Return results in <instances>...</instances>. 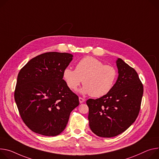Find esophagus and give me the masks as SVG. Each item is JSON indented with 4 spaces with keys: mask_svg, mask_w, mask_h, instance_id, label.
<instances>
[{
    "mask_svg": "<svg viewBox=\"0 0 159 159\" xmlns=\"http://www.w3.org/2000/svg\"><path fill=\"white\" fill-rule=\"evenodd\" d=\"M79 99L80 103H84V102H85V99H84V98H81V97H79Z\"/></svg>",
    "mask_w": 159,
    "mask_h": 159,
    "instance_id": "1",
    "label": "esophagus"
}]
</instances>
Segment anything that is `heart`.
<instances>
[{
  "label": "heart",
  "instance_id": "1",
  "mask_svg": "<svg viewBox=\"0 0 159 159\" xmlns=\"http://www.w3.org/2000/svg\"><path fill=\"white\" fill-rule=\"evenodd\" d=\"M63 77L70 89L76 90L82 81V93L99 98L112 89L117 78V71L114 66L104 65L94 57L86 56L77 63L75 70L66 68Z\"/></svg>",
  "mask_w": 159,
  "mask_h": 159
}]
</instances>
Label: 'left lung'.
<instances>
[{
    "instance_id": "1",
    "label": "left lung",
    "mask_w": 159,
    "mask_h": 159,
    "mask_svg": "<svg viewBox=\"0 0 159 159\" xmlns=\"http://www.w3.org/2000/svg\"><path fill=\"white\" fill-rule=\"evenodd\" d=\"M116 63L119 76L112 89L86 102L90 129L99 137L111 138L124 132L136 120L140 110L143 86L137 72L120 58Z\"/></svg>"
}]
</instances>
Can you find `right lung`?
Returning a JSON list of instances; mask_svg holds the SVG:
<instances>
[{
    "mask_svg": "<svg viewBox=\"0 0 159 159\" xmlns=\"http://www.w3.org/2000/svg\"><path fill=\"white\" fill-rule=\"evenodd\" d=\"M73 59L66 52H49L28 61L20 71L14 99L26 125L35 133L54 136L63 131L79 97L63 79Z\"/></svg>",
    "mask_w": 159,
    "mask_h": 159,
    "instance_id": "1",
    "label": "right lung"
}]
</instances>
